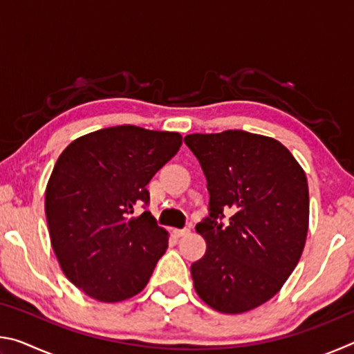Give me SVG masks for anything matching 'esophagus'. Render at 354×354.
<instances>
[{"label": "esophagus", "instance_id": "obj_1", "mask_svg": "<svg viewBox=\"0 0 354 354\" xmlns=\"http://www.w3.org/2000/svg\"><path fill=\"white\" fill-rule=\"evenodd\" d=\"M189 232H190L189 227H184V230H175V236L176 237H184V236H187Z\"/></svg>", "mask_w": 354, "mask_h": 354}]
</instances>
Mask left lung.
<instances>
[{
	"label": "left lung",
	"instance_id": "left-lung-1",
	"mask_svg": "<svg viewBox=\"0 0 354 354\" xmlns=\"http://www.w3.org/2000/svg\"><path fill=\"white\" fill-rule=\"evenodd\" d=\"M184 143L209 192V215L195 226L207 245L190 267L195 290L218 313H247L277 295L301 257L306 175L283 143L266 136L227 129L185 136Z\"/></svg>",
	"mask_w": 354,
	"mask_h": 354
}]
</instances>
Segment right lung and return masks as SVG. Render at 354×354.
Segmentation results:
<instances>
[{
    "mask_svg": "<svg viewBox=\"0 0 354 354\" xmlns=\"http://www.w3.org/2000/svg\"><path fill=\"white\" fill-rule=\"evenodd\" d=\"M181 136L133 124L95 131L59 156L46 185L45 214L53 250L77 289L104 303L147 286L169 247L149 212L147 184L181 147Z\"/></svg>",
    "mask_w": 354,
    "mask_h": 354,
    "instance_id": "add662e5",
    "label": "right lung"
}]
</instances>
